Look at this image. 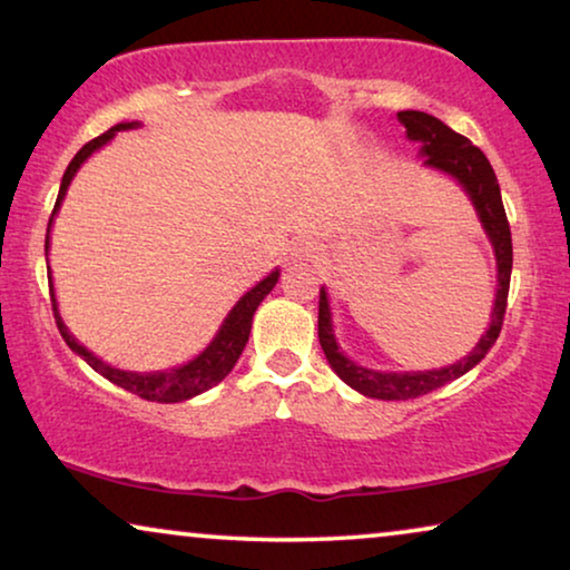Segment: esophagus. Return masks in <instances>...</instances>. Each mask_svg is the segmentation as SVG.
<instances>
[{"label": "esophagus", "mask_w": 570, "mask_h": 570, "mask_svg": "<svg viewBox=\"0 0 570 570\" xmlns=\"http://www.w3.org/2000/svg\"><path fill=\"white\" fill-rule=\"evenodd\" d=\"M320 250L317 243H312V239H296L292 245V250H288V261L294 263H302V261H309L315 258V253Z\"/></svg>", "instance_id": "34e87169"}]
</instances>
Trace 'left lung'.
I'll use <instances>...</instances> for the list:
<instances>
[{
	"mask_svg": "<svg viewBox=\"0 0 570 570\" xmlns=\"http://www.w3.org/2000/svg\"><path fill=\"white\" fill-rule=\"evenodd\" d=\"M400 124L405 126L407 136L413 141H423V155H426V165L439 167L462 183V188L468 190L472 204H475L480 222L491 237L495 247V261H499V292H495V304L491 325L475 348L470 351V356H464L462 362L444 368H431V372H374V368H364L351 362L338 351L333 335L331 323V307H327V294L325 288L320 292V312H317V335L320 346H323L327 362H331L333 372L341 376L348 387L362 392L366 397L376 400H411L421 397L426 392L444 387L446 382L456 380L464 372H470L472 366L480 364L485 358L488 351L493 348L495 338H499L503 315H507V299H509V282H511V263H514V250H511V229L507 212H503L501 202V188L495 180V173L488 157L472 144L468 136L456 134L439 118L421 114V110H400L397 114Z\"/></svg>",
	"mask_w": 570,
	"mask_h": 570,
	"instance_id": "obj_1",
	"label": "left lung"
}]
</instances>
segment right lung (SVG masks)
Returning <instances> with one entry per match:
<instances>
[{
	"instance_id": "obj_1",
	"label": "right lung",
	"mask_w": 570,
	"mask_h": 570,
	"mask_svg": "<svg viewBox=\"0 0 570 570\" xmlns=\"http://www.w3.org/2000/svg\"><path fill=\"white\" fill-rule=\"evenodd\" d=\"M131 126H136V124H118V126L110 128V131L95 136V139L87 141L85 147L77 151L75 159L69 163L67 173H63V178H61L59 198H56L51 219H48L46 255H48V232H51L53 214L59 212L61 198H63V194H67L69 183H71V178H75V173L79 170V165H82L95 149H100L102 144L114 139L116 131H124V128H131ZM276 282H278V271H274V274H271L268 278H263V282L255 288H250V292H247L243 299H239L235 307H232L227 320H224L222 331L216 333L212 346H208L202 356H196L194 362H188L186 366L173 368V372H155V374H139V372H124V368H114V366L102 364L100 358L92 356L85 346H79L75 335H71L67 331V325L61 323V315H59V309H56V299H53V286H51V307H53L56 327H59L61 338L67 341V346L75 351V354L82 356L85 362L95 368V372L102 374L106 380H110L114 384H118V387L134 392V395H139L144 400H151V403H183V400L202 395V392H206L208 387L219 384L224 376L232 372V366L237 364L239 354H243L247 335H250L255 309H258V304L263 299H266V294L276 286Z\"/></svg>"
}]
</instances>
